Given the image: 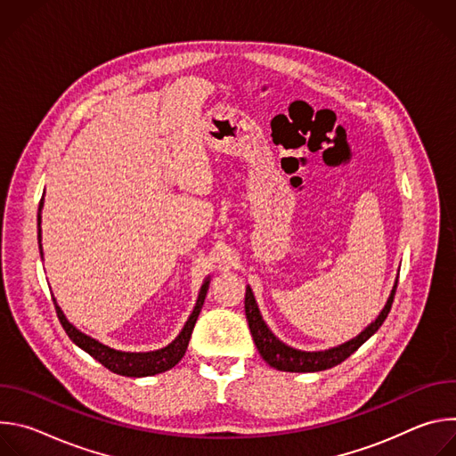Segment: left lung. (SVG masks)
<instances>
[{
  "label": "left lung",
  "instance_id": "1",
  "mask_svg": "<svg viewBox=\"0 0 456 456\" xmlns=\"http://www.w3.org/2000/svg\"><path fill=\"white\" fill-rule=\"evenodd\" d=\"M395 290H397V281H395L392 294H389L384 308L380 310L379 317L371 324H368V327L357 338H354L336 348L324 350V352H303V350H296V348L281 343L269 330L265 321L262 319V314H259V308L256 305L250 287H247V290H245V315H247L248 329H250V334H252V339L256 343L259 355H262L273 368L281 370V371H297V373L321 371V370H329L332 366L341 364L380 329V324L387 317L389 310H392Z\"/></svg>",
  "mask_w": 456,
  "mask_h": 456
}]
</instances>
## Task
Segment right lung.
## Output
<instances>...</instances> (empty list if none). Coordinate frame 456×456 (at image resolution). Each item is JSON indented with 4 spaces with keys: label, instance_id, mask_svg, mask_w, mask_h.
<instances>
[{
    "label": "right lung",
    "instance_id": "right-lung-1",
    "mask_svg": "<svg viewBox=\"0 0 456 456\" xmlns=\"http://www.w3.org/2000/svg\"><path fill=\"white\" fill-rule=\"evenodd\" d=\"M41 209H43V199L39 202V211H37V240H39V252L43 257V248H41ZM209 289V278L204 281L197 305H194L187 322L183 324L182 332L178 334V338L169 343L166 348L155 350V352H120V350H113L99 341H95L94 338L79 332L74 324L64 317L62 310L57 306L55 303V312L57 317L62 324L64 332L69 334V338L85 352H88L95 361H99L104 368H108L110 371L117 373V375H126V377H148V375H155V373H162L167 371L169 368H173L175 364H178V361L183 357L192 329H194V322L199 319V314L202 310L206 294ZM55 301V299H53Z\"/></svg>",
    "mask_w": 456,
    "mask_h": 456
}]
</instances>
